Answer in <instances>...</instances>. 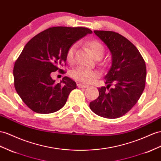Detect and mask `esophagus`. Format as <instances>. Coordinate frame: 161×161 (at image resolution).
Wrapping results in <instances>:
<instances>
[{
  "label": "esophagus",
  "instance_id": "esophagus-1",
  "mask_svg": "<svg viewBox=\"0 0 161 161\" xmlns=\"http://www.w3.org/2000/svg\"><path fill=\"white\" fill-rule=\"evenodd\" d=\"M77 87L80 88H87L88 87V86L81 84H77Z\"/></svg>",
  "mask_w": 161,
  "mask_h": 161
}]
</instances>
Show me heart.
<instances>
[{
    "label": "heart",
    "instance_id": "heart-1",
    "mask_svg": "<svg viewBox=\"0 0 161 161\" xmlns=\"http://www.w3.org/2000/svg\"><path fill=\"white\" fill-rule=\"evenodd\" d=\"M86 44H87L88 47L90 49V50L92 51L93 54L95 56L97 59L102 58L105 53V47L100 41L96 39H93L88 41ZM77 47V45L76 43L72 45L69 47L67 54V58L69 63H73V62ZM70 75L73 79L77 81H81L86 84H89L91 83L96 78L98 77V74L95 71H90V70L88 69H86L84 68H77L71 71Z\"/></svg>",
    "mask_w": 161,
    "mask_h": 161
}]
</instances>
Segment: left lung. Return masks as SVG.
Returning a JSON list of instances; mask_svg holds the SVG:
<instances>
[{"label": "left lung", "mask_w": 161, "mask_h": 161, "mask_svg": "<svg viewBox=\"0 0 161 161\" xmlns=\"http://www.w3.org/2000/svg\"><path fill=\"white\" fill-rule=\"evenodd\" d=\"M108 45L112 64L105 79L107 87L98 88V97L90 102V108L103 118H120L137 103L146 85V67L137 48L117 32L94 31ZM114 84L115 88L109 89Z\"/></svg>", "instance_id": "8db88e82"}]
</instances>
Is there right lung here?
<instances>
[{
	"label": "right lung",
	"mask_w": 161,
	"mask_h": 161,
	"mask_svg": "<svg viewBox=\"0 0 161 161\" xmlns=\"http://www.w3.org/2000/svg\"><path fill=\"white\" fill-rule=\"evenodd\" d=\"M92 31L84 27H51L32 37L24 46L14 67V86L23 102L33 112L51 114L65 105L76 83L64 77L55 83L51 73L66 65L69 47Z\"/></svg>",
	"instance_id": "obj_1"
}]
</instances>
